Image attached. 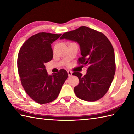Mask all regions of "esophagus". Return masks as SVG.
<instances>
[{
  "label": "esophagus",
  "instance_id": "esophagus-1",
  "mask_svg": "<svg viewBox=\"0 0 134 134\" xmlns=\"http://www.w3.org/2000/svg\"><path fill=\"white\" fill-rule=\"evenodd\" d=\"M67 73H68V75H69V77H71L72 74V71H69V70L67 71Z\"/></svg>",
  "mask_w": 134,
  "mask_h": 134
}]
</instances>
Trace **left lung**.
<instances>
[{
    "instance_id": "left-lung-1",
    "label": "left lung",
    "mask_w": 134,
    "mask_h": 134,
    "mask_svg": "<svg viewBox=\"0 0 134 134\" xmlns=\"http://www.w3.org/2000/svg\"><path fill=\"white\" fill-rule=\"evenodd\" d=\"M60 39L77 42L82 55L78 63L88 66L85 75L72 73L79 79L74 89L76 96L88 102L101 99L108 91L116 72L114 49L109 39L103 33L84 26L64 33Z\"/></svg>"
}]
</instances>
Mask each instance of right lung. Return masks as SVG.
<instances>
[{"label": "right lung", "instance_id": "add662e5", "mask_svg": "<svg viewBox=\"0 0 134 134\" xmlns=\"http://www.w3.org/2000/svg\"><path fill=\"white\" fill-rule=\"evenodd\" d=\"M61 34L39 32L31 36L20 48L17 67L21 83L28 96L36 103L54 100L68 77L66 70L49 75L44 63L53 58L51 44Z\"/></svg>", "mask_w": 134, "mask_h": 134}]
</instances>
